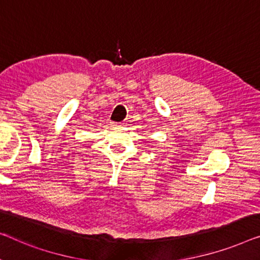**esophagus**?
Wrapping results in <instances>:
<instances>
[{
	"label": "esophagus",
	"mask_w": 260,
	"mask_h": 260,
	"mask_svg": "<svg viewBox=\"0 0 260 260\" xmlns=\"http://www.w3.org/2000/svg\"><path fill=\"white\" fill-rule=\"evenodd\" d=\"M113 125H114V126H125L126 123L125 122H113Z\"/></svg>",
	"instance_id": "34e87169"
}]
</instances>
